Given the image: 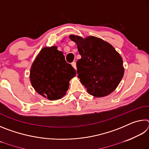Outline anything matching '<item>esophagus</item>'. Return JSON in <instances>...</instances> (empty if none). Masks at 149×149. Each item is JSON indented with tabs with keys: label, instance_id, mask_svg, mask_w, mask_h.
Wrapping results in <instances>:
<instances>
[{
	"label": "esophagus",
	"instance_id": "34e87169",
	"mask_svg": "<svg viewBox=\"0 0 149 149\" xmlns=\"http://www.w3.org/2000/svg\"><path fill=\"white\" fill-rule=\"evenodd\" d=\"M72 65L73 67L74 68H75V70L77 69V67H76V63H75V62H72Z\"/></svg>",
	"mask_w": 149,
	"mask_h": 149
}]
</instances>
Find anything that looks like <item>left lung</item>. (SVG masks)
Masks as SVG:
<instances>
[{
    "label": "left lung",
    "mask_w": 149,
    "mask_h": 149,
    "mask_svg": "<svg viewBox=\"0 0 149 149\" xmlns=\"http://www.w3.org/2000/svg\"><path fill=\"white\" fill-rule=\"evenodd\" d=\"M81 58L77 62L80 81L95 97L110 95L116 89L124 74L123 60L112 45L94 36L86 38L70 35Z\"/></svg>",
    "instance_id": "1"
}]
</instances>
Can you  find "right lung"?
Wrapping results in <instances>:
<instances>
[{"label":"right lung","mask_w":149,"mask_h":149,"mask_svg":"<svg viewBox=\"0 0 149 149\" xmlns=\"http://www.w3.org/2000/svg\"><path fill=\"white\" fill-rule=\"evenodd\" d=\"M76 75L71 64L65 62L63 52L56 46L43 47L30 69L32 87L49 100L62 99L69 88L70 81Z\"/></svg>","instance_id":"add662e5"}]
</instances>
